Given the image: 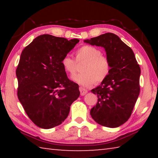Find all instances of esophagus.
<instances>
[{
    "label": "esophagus",
    "instance_id": "1",
    "mask_svg": "<svg viewBox=\"0 0 158 158\" xmlns=\"http://www.w3.org/2000/svg\"><path fill=\"white\" fill-rule=\"evenodd\" d=\"M79 91H80V93H81V95L82 96L85 95L88 93V90L83 87H79Z\"/></svg>",
    "mask_w": 158,
    "mask_h": 158
}]
</instances>
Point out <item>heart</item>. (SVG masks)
<instances>
[{"label":"heart","instance_id":"1","mask_svg":"<svg viewBox=\"0 0 158 158\" xmlns=\"http://www.w3.org/2000/svg\"><path fill=\"white\" fill-rule=\"evenodd\" d=\"M77 63L84 62L81 73L72 77V79L84 86H90L94 83H101L107 78L111 71V62L109 58L102 54L98 48L84 45L77 51ZM77 62L70 56L66 55L61 60V65L66 73L73 75L77 70Z\"/></svg>","mask_w":158,"mask_h":158}]
</instances>
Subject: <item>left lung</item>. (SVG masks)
<instances>
[{
    "instance_id": "8db88e82",
    "label": "left lung",
    "mask_w": 158,
    "mask_h": 158,
    "mask_svg": "<svg viewBox=\"0 0 158 158\" xmlns=\"http://www.w3.org/2000/svg\"><path fill=\"white\" fill-rule=\"evenodd\" d=\"M84 42L105 48L111 65L107 78L91 90L98 96V102L90 115L102 126L119 127L129 119L139 95L140 67L132 49L114 33L100 35Z\"/></svg>"
}]
</instances>
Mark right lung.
Listing matches in <instances>:
<instances>
[{
    "label": "right lung",
    "mask_w": 158,
    "mask_h": 158,
    "mask_svg": "<svg viewBox=\"0 0 158 158\" xmlns=\"http://www.w3.org/2000/svg\"><path fill=\"white\" fill-rule=\"evenodd\" d=\"M78 39L44 34L37 37L21 53L16 74L17 96L32 121L50 129L68 117L72 103L79 98V85L69 80L61 60Z\"/></svg>",
    "instance_id": "1"
}]
</instances>
